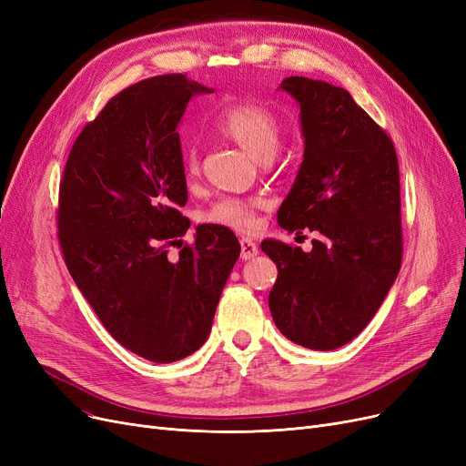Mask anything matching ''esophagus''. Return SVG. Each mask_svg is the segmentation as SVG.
Segmentation results:
<instances>
[{
  "label": "esophagus",
  "mask_w": 466,
  "mask_h": 466,
  "mask_svg": "<svg viewBox=\"0 0 466 466\" xmlns=\"http://www.w3.org/2000/svg\"><path fill=\"white\" fill-rule=\"evenodd\" d=\"M256 254H258V245H256L254 240L248 238V237L240 238V258L250 260V258H254Z\"/></svg>",
  "instance_id": "esophagus-1"
}]
</instances>
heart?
<instances>
[{
    "label": "heart",
    "instance_id": "obj_1",
    "mask_svg": "<svg viewBox=\"0 0 466 466\" xmlns=\"http://www.w3.org/2000/svg\"><path fill=\"white\" fill-rule=\"evenodd\" d=\"M214 129L221 137L238 144L258 162L274 159L283 138L281 123L274 111L254 102H238L223 107L214 119ZM181 164L185 177L195 179L200 171V156L197 147L183 148ZM256 206H258L256 200L223 198L212 208L208 218L214 223L235 229H252L256 226Z\"/></svg>",
    "mask_w": 466,
    "mask_h": 466
}]
</instances>
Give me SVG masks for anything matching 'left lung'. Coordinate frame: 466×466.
Returning <instances> with one entry per match:
<instances>
[{
	"label": "left lung",
	"instance_id": "obj_1",
	"mask_svg": "<svg viewBox=\"0 0 466 466\" xmlns=\"http://www.w3.org/2000/svg\"><path fill=\"white\" fill-rule=\"evenodd\" d=\"M279 88L300 106L304 159L278 223L316 238L310 252L262 240L278 266L269 312L287 339L333 350L368 326L399 274L397 154L345 88L307 76H287Z\"/></svg>",
	"mask_w": 466,
	"mask_h": 466
}]
</instances>
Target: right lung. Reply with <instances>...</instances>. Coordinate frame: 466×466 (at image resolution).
Returning <instances> with one entry per match:
<instances>
[{
	"instance_id": "add662e5",
	"label": "right lung",
	"mask_w": 466,
	"mask_h": 466,
	"mask_svg": "<svg viewBox=\"0 0 466 466\" xmlns=\"http://www.w3.org/2000/svg\"><path fill=\"white\" fill-rule=\"evenodd\" d=\"M212 88L162 75L121 90L75 140L59 185L57 229L67 269L111 337L167 364L208 339L238 258L231 229L190 221L177 127L188 100Z\"/></svg>"
}]
</instances>
